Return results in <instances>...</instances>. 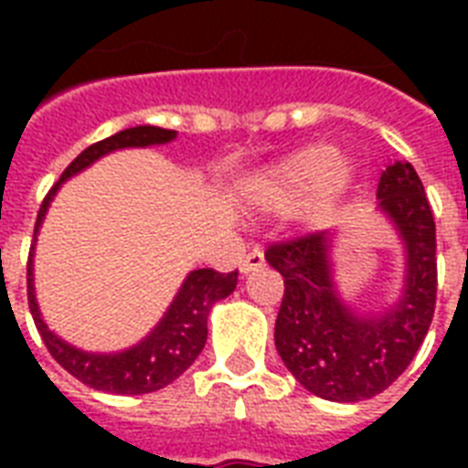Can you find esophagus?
Returning a JSON list of instances; mask_svg holds the SVG:
<instances>
[{
	"label": "esophagus",
	"instance_id": "34e87169",
	"mask_svg": "<svg viewBox=\"0 0 468 468\" xmlns=\"http://www.w3.org/2000/svg\"><path fill=\"white\" fill-rule=\"evenodd\" d=\"M262 267H264V252L260 248H252L248 255L242 257V262H240L242 274H250V271L262 270Z\"/></svg>",
	"mask_w": 468,
	"mask_h": 468
}]
</instances>
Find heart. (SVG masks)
<instances>
[{
    "label": "heart",
    "mask_w": 468,
    "mask_h": 468,
    "mask_svg": "<svg viewBox=\"0 0 468 468\" xmlns=\"http://www.w3.org/2000/svg\"><path fill=\"white\" fill-rule=\"evenodd\" d=\"M340 155L333 145H308L270 167L255 179V197L277 211L308 204L320 191L335 197L345 189L347 172L337 170Z\"/></svg>",
    "instance_id": "b5f03b06"
}]
</instances>
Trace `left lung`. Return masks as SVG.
I'll return each instance as SVG.
<instances>
[{
    "mask_svg": "<svg viewBox=\"0 0 468 468\" xmlns=\"http://www.w3.org/2000/svg\"><path fill=\"white\" fill-rule=\"evenodd\" d=\"M378 208L406 242L408 271L399 303L356 315L330 274V233L271 242L264 257L284 277L274 345L299 384L325 400L356 403L396 381L430 330L437 301V238L432 208L410 162L381 172Z\"/></svg>",
    "mask_w": 468,
    "mask_h": 468,
    "instance_id": "left-lung-1",
    "label": "left lung"
}]
</instances>
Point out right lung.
<instances>
[{"label":"right lung","instance_id":"1","mask_svg":"<svg viewBox=\"0 0 468 468\" xmlns=\"http://www.w3.org/2000/svg\"><path fill=\"white\" fill-rule=\"evenodd\" d=\"M175 131L157 126H135L119 131L112 138L94 143L87 150H82L75 160L69 162L68 169L62 172L58 184L48 191L43 204H40L36 228H33V240L38 233L43 216L48 211V204L53 201L55 191L65 179H69L84 167H90L91 162L99 160L106 153L121 148H148V145H162L175 138ZM33 245L31 255H28V267H26V282H28V308H31L33 323L38 327L43 345L53 359L60 364L62 369L69 371L72 377L80 378L82 384L106 393H128V396H141V393L160 391L169 386L175 378H179L184 371L189 369L198 352L204 349L206 335V320L208 311L216 301L226 299L228 293L235 292L238 284V270L235 271H216V270H194L182 284L176 299L167 308L165 318L157 323L153 333L135 347L119 352V355H91L82 349L72 347L68 342H62L53 330L40 318L38 303H36V293H33Z\"/></svg>","mask_w":468,"mask_h":468}]
</instances>
